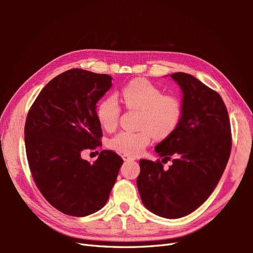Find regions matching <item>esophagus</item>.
Returning a JSON list of instances; mask_svg holds the SVG:
<instances>
[{"mask_svg":"<svg viewBox=\"0 0 253 253\" xmlns=\"http://www.w3.org/2000/svg\"><path fill=\"white\" fill-rule=\"evenodd\" d=\"M122 159H124L125 162H129V160H135V158H134V157L129 156V155H126V154L122 155Z\"/></svg>","mask_w":253,"mask_h":253,"instance_id":"1","label":"esophagus"}]
</instances>
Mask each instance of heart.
<instances>
[{"label":"heart","mask_w":253,"mask_h":253,"mask_svg":"<svg viewBox=\"0 0 253 253\" xmlns=\"http://www.w3.org/2000/svg\"><path fill=\"white\" fill-rule=\"evenodd\" d=\"M121 101L128 110L140 111L139 131H122L115 135L109 145L114 151L126 155H138L148 147L153 137L165 139L178 126L182 104L178 97L164 94L151 81L137 78L129 81L120 90ZM121 109L116 98L105 97L97 108V119L105 131L117 127Z\"/></svg>","instance_id":"b5f03b06"}]
</instances>
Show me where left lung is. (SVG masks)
<instances>
[{
  "label": "left lung",
  "instance_id": "1",
  "mask_svg": "<svg viewBox=\"0 0 253 253\" xmlns=\"http://www.w3.org/2000/svg\"><path fill=\"white\" fill-rule=\"evenodd\" d=\"M171 78L182 91V115L175 131L155 151L163 160L140 159L137 177L145 208L158 216L179 218L203 205L215 189L231 152V127L223 99L193 76ZM172 159L169 169L163 163Z\"/></svg>",
  "mask_w": 253,
  "mask_h": 253
}]
</instances>
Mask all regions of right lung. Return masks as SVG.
Returning <instances> with one entry per match:
<instances>
[{
  "label": "right lung",
  "mask_w": 253,
  "mask_h": 253,
  "mask_svg": "<svg viewBox=\"0 0 253 253\" xmlns=\"http://www.w3.org/2000/svg\"><path fill=\"white\" fill-rule=\"evenodd\" d=\"M105 74L73 68L50 80L25 122V149L38 189L52 207L82 217L109 200L122 158L109 150L90 164L82 152L101 144L96 104L112 86Z\"/></svg>",
  "instance_id": "1"
}]
</instances>
